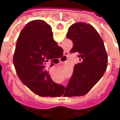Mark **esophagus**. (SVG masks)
<instances>
[{
	"instance_id": "obj_1",
	"label": "esophagus",
	"mask_w": 120,
	"mask_h": 120,
	"mask_svg": "<svg viewBox=\"0 0 120 120\" xmlns=\"http://www.w3.org/2000/svg\"><path fill=\"white\" fill-rule=\"evenodd\" d=\"M68 56H69V54H68V52H65V55H64V56H63V58H65V59H66V58H68Z\"/></svg>"
}]
</instances>
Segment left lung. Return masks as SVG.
Wrapping results in <instances>:
<instances>
[{"mask_svg":"<svg viewBox=\"0 0 120 120\" xmlns=\"http://www.w3.org/2000/svg\"><path fill=\"white\" fill-rule=\"evenodd\" d=\"M66 37L73 41L71 53L77 52L80 62L75 65L64 96H83L100 80L107 69L105 45L94 27L84 22L71 25Z\"/></svg>","mask_w":120,"mask_h":120,"instance_id":"left-lung-1","label":"left lung"}]
</instances>
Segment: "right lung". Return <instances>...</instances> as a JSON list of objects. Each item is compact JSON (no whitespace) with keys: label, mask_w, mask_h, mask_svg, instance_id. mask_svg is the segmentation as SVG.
<instances>
[{"label":"right lung","mask_w":120,"mask_h":120,"mask_svg":"<svg viewBox=\"0 0 120 120\" xmlns=\"http://www.w3.org/2000/svg\"><path fill=\"white\" fill-rule=\"evenodd\" d=\"M59 47L51 26L42 20L27 24L17 39L13 55L15 70L22 83L40 96L56 97L64 93V86L54 82L46 70L47 64L51 67L58 60Z\"/></svg>","instance_id":"right-lung-1"}]
</instances>
